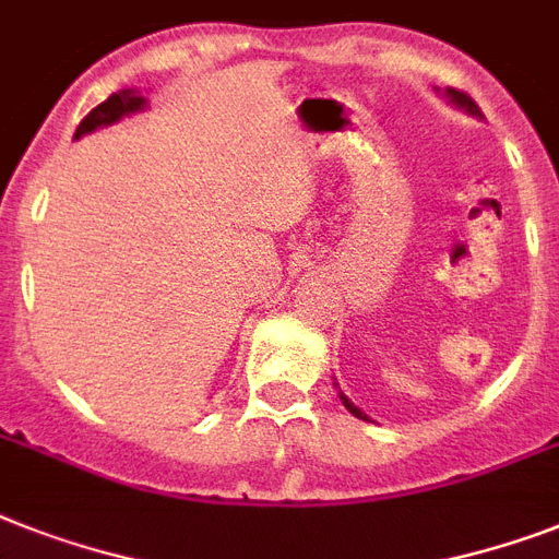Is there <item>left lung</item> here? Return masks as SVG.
<instances>
[{
  "mask_svg": "<svg viewBox=\"0 0 559 559\" xmlns=\"http://www.w3.org/2000/svg\"><path fill=\"white\" fill-rule=\"evenodd\" d=\"M439 91V88H437ZM439 94H442L444 99H448V103H451L453 108H460V111H465V115H471V117H483V111H479V106H476L474 99L468 97V94H462V91H456V88H444V91H439ZM335 388H338V384H335ZM338 399H342V405L347 407V411L353 413V416H356V419H365V421H370V416H367L365 411H361V407H356L350 402V399L344 396L342 390H338Z\"/></svg>",
  "mask_w": 559,
  "mask_h": 559,
  "instance_id": "8db88e82",
  "label": "left lung"
}]
</instances>
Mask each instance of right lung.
Here are the masks:
<instances>
[{"label":"right lung","mask_w":559,"mask_h":559,"mask_svg":"<svg viewBox=\"0 0 559 559\" xmlns=\"http://www.w3.org/2000/svg\"><path fill=\"white\" fill-rule=\"evenodd\" d=\"M146 106H148V99L143 97L138 88L117 91V94H111L106 103H99V106L94 108V111H91L80 126H76L74 140L85 138V134H91V131L106 129V126H115V122H120L122 117L138 115V111H143Z\"/></svg>","instance_id":"right-lung-1"}]
</instances>
